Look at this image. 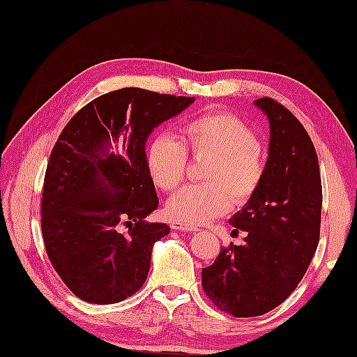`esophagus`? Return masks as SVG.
<instances>
[{"label": "esophagus", "mask_w": 357, "mask_h": 357, "mask_svg": "<svg viewBox=\"0 0 357 357\" xmlns=\"http://www.w3.org/2000/svg\"><path fill=\"white\" fill-rule=\"evenodd\" d=\"M170 227L176 231H187V233H195V231H197L196 227L187 225V223H181V222H172Z\"/></svg>", "instance_id": "1"}]
</instances>
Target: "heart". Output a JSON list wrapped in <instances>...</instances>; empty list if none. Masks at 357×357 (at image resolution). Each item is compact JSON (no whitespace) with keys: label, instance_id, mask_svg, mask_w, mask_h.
Instances as JSON below:
<instances>
[{"label":"heart","instance_id":"1","mask_svg":"<svg viewBox=\"0 0 357 357\" xmlns=\"http://www.w3.org/2000/svg\"><path fill=\"white\" fill-rule=\"evenodd\" d=\"M188 152L213 156L206 165L204 184L181 188L167 204L173 222L197 227L220 218L231 202L243 206L259 192L264 162L255 129L237 114L213 111L188 120L182 141L172 134L156 137L147 149L149 173L164 192L175 190L185 176Z\"/></svg>","mask_w":357,"mask_h":357}]
</instances>
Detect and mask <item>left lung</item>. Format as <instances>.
Segmentation results:
<instances>
[{
    "mask_svg": "<svg viewBox=\"0 0 357 357\" xmlns=\"http://www.w3.org/2000/svg\"><path fill=\"white\" fill-rule=\"evenodd\" d=\"M255 105L271 124L266 175L257 195L229 220L243 245L222 246L202 269L210 301L236 318L275 309L303 280L317 251L322 185L314 146L295 115L271 97Z\"/></svg>",
    "mask_w": 357,
    "mask_h": 357,
    "instance_id": "8db88e82",
    "label": "left lung"
}]
</instances>
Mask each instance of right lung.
I'll list each match as a JSON object with an SVG mask.
<instances>
[{
  "mask_svg": "<svg viewBox=\"0 0 357 357\" xmlns=\"http://www.w3.org/2000/svg\"><path fill=\"white\" fill-rule=\"evenodd\" d=\"M195 97L121 88L85 105L50 155L40 228L54 271L80 300L112 304L144 284L155 242L170 233L147 222L158 196L146 139ZM120 144L119 154L109 152Z\"/></svg>",
  "mask_w": 357,
  "mask_h": 357,
  "instance_id": "1",
  "label": "right lung"
}]
</instances>
